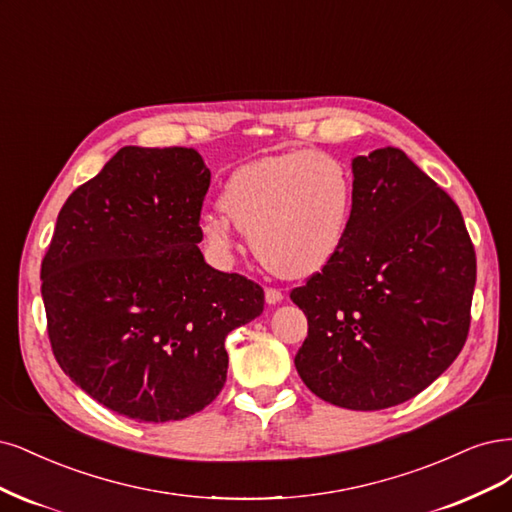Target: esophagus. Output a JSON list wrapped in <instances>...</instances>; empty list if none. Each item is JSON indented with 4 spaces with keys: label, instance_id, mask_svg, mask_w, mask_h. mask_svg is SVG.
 <instances>
[{
    "label": "esophagus",
    "instance_id": "obj_1",
    "mask_svg": "<svg viewBox=\"0 0 512 512\" xmlns=\"http://www.w3.org/2000/svg\"><path fill=\"white\" fill-rule=\"evenodd\" d=\"M283 291H278V289H274V287H268L266 289V302L270 304V306H274V304H278V302H283Z\"/></svg>",
    "mask_w": 512,
    "mask_h": 512
}]
</instances>
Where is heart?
<instances>
[{
    "mask_svg": "<svg viewBox=\"0 0 512 512\" xmlns=\"http://www.w3.org/2000/svg\"><path fill=\"white\" fill-rule=\"evenodd\" d=\"M223 214H206L202 234L217 255L234 249L232 225L278 276L321 272L340 253L353 212V180L315 148L261 157L238 168L221 193Z\"/></svg>",
    "mask_w": 512,
    "mask_h": 512,
    "instance_id": "obj_1",
    "label": "heart"
}]
</instances>
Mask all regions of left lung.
<instances>
[{
  "mask_svg": "<svg viewBox=\"0 0 512 512\" xmlns=\"http://www.w3.org/2000/svg\"><path fill=\"white\" fill-rule=\"evenodd\" d=\"M476 255L464 217L404 151L353 159V212L336 259L291 291L308 319L304 385L349 410L415 398L464 349Z\"/></svg>",
  "mask_w": 512,
  "mask_h": 512,
  "instance_id": "8db88e82",
  "label": "left lung"
}]
</instances>
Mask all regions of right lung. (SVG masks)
I'll return each instance as SVG.
<instances>
[{"label":"right lung","instance_id":"1","mask_svg":"<svg viewBox=\"0 0 512 512\" xmlns=\"http://www.w3.org/2000/svg\"><path fill=\"white\" fill-rule=\"evenodd\" d=\"M210 187L185 146H123L63 204L42 259L57 364L140 423L180 421L225 385V338L263 312V289L204 261Z\"/></svg>","mask_w":512,"mask_h":512}]
</instances>
